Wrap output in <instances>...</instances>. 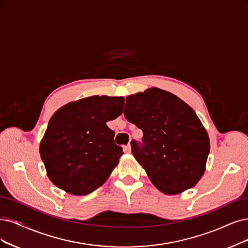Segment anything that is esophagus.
I'll return each mask as SVG.
<instances>
[{
	"label": "esophagus",
	"mask_w": 248,
	"mask_h": 248,
	"mask_svg": "<svg viewBox=\"0 0 248 248\" xmlns=\"http://www.w3.org/2000/svg\"><path fill=\"white\" fill-rule=\"evenodd\" d=\"M124 150L126 153H130L132 151V147H131V144H127L126 146H124Z\"/></svg>",
	"instance_id": "1"
}]
</instances>
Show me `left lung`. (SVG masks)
<instances>
[{
    "mask_svg": "<svg viewBox=\"0 0 248 248\" xmlns=\"http://www.w3.org/2000/svg\"><path fill=\"white\" fill-rule=\"evenodd\" d=\"M124 116L143 131V144L132 141V153L155 187L175 195L197 184L210 146L193 109L170 92L151 88L125 98Z\"/></svg>",
    "mask_w": 248,
    "mask_h": 248,
    "instance_id": "obj_1",
    "label": "left lung"
}]
</instances>
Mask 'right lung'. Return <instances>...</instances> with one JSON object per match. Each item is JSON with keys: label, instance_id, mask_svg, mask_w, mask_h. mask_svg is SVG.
<instances>
[{"label": "right lung", "instance_id": "right-lung-1", "mask_svg": "<svg viewBox=\"0 0 248 248\" xmlns=\"http://www.w3.org/2000/svg\"><path fill=\"white\" fill-rule=\"evenodd\" d=\"M124 104V97L92 96L69 102L53 114L40 154L55 186L81 196L104 184L124 154L106 123L123 113Z\"/></svg>", "mask_w": 248, "mask_h": 248}]
</instances>
